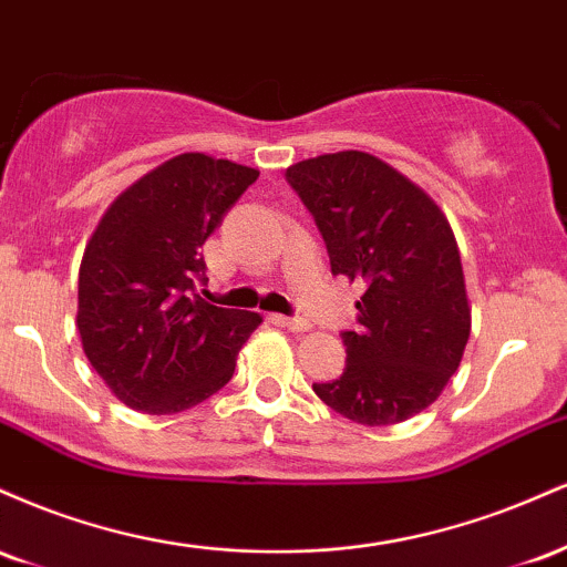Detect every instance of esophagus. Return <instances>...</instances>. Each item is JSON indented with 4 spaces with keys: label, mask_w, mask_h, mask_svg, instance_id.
<instances>
[{
    "label": "esophagus",
    "mask_w": 567,
    "mask_h": 567,
    "mask_svg": "<svg viewBox=\"0 0 567 567\" xmlns=\"http://www.w3.org/2000/svg\"><path fill=\"white\" fill-rule=\"evenodd\" d=\"M279 322H282L288 330H292V333H303V330H309V320H303V317H279Z\"/></svg>",
    "instance_id": "esophagus-1"
}]
</instances>
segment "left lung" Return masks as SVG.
<instances>
[{
	"label": "left lung",
	"instance_id": "1",
	"mask_svg": "<svg viewBox=\"0 0 567 567\" xmlns=\"http://www.w3.org/2000/svg\"><path fill=\"white\" fill-rule=\"evenodd\" d=\"M315 216L330 271L360 282L343 330L347 368L315 392L343 419L389 426L437 400L470 341V301L451 224L424 188L365 152L303 159L285 173Z\"/></svg>",
	"mask_w": 567,
	"mask_h": 567
}]
</instances>
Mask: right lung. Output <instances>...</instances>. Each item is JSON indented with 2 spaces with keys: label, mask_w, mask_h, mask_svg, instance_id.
<instances>
[{
  "label": "right lung",
  "mask_w": 567,
  "mask_h": 567,
  "mask_svg": "<svg viewBox=\"0 0 567 567\" xmlns=\"http://www.w3.org/2000/svg\"><path fill=\"white\" fill-rule=\"evenodd\" d=\"M256 178L237 162L181 154L122 192L97 224L76 328L90 365L133 410L181 413L231 381L261 317L199 296L202 245Z\"/></svg>",
  "instance_id": "1"
}]
</instances>
